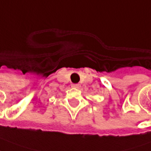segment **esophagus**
<instances>
[{"mask_svg":"<svg viewBox=\"0 0 151 151\" xmlns=\"http://www.w3.org/2000/svg\"><path fill=\"white\" fill-rule=\"evenodd\" d=\"M72 87H73V88H79V87H80V85H79V84H77V83H74V84H72Z\"/></svg>","mask_w":151,"mask_h":151,"instance_id":"obj_1","label":"esophagus"}]
</instances>
